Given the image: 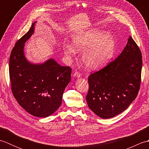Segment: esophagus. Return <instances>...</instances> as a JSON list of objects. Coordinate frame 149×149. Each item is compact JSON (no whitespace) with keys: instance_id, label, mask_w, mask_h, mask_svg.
<instances>
[{"instance_id":"34e87169","label":"esophagus","mask_w":149,"mask_h":149,"mask_svg":"<svg viewBox=\"0 0 149 149\" xmlns=\"http://www.w3.org/2000/svg\"><path fill=\"white\" fill-rule=\"evenodd\" d=\"M81 73L78 72H75L74 74V77H76V78H79V77H81Z\"/></svg>"}]
</instances>
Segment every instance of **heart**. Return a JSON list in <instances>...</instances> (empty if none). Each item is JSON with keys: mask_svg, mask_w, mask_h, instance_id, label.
Instances as JSON below:
<instances>
[{"mask_svg": "<svg viewBox=\"0 0 149 149\" xmlns=\"http://www.w3.org/2000/svg\"><path fill=\"white\" fill-rule=\"evenodd\" d=\"M72 46L64 47V54L68 58L77 51H84L82 61L87 68L95 69L106 64L115 52V41L111 34L106 31L91 29L75 36L72 40Z\"/></svg>", "mask_w": 149, "mask_h": 149, "instance_id": "heart-1", "label": "heart"}]
</instances>
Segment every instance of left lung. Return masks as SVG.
<instances>
[{"mask_svg": "<svg viewBox=\"0 0 149 149\" xmlns=\"http://www.w3.org/2000/svg\"><path fill=\"white\" fill-rule=\"evenodd\" d=\"M141 58L140 49L130 36L118 58L90 75L86 100L97 116L104 119L113 118L136 98L141 83Z\"/></svg>", "mask_w": 149, "mask_h": 149, "instance_id": "left-lung-1", "label": "left lung"}]
</instances>
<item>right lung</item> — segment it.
<instances>
[{"label": "right lung", "mask_w": 149, "mask_h": 149, "mask_svg": "<svg viewBox=\"0 0 149 149\" xmlns=\"http://www.w3.org/2000/svg\"><path fill=\"white\" fill-rule=\"evenodd\" d=\"M34 22L18 40L11 52L9 71L15 99L31 115L45 118L60 107L63 95L71 80L72 70L50 58L43 63L29 62L24 54L25 43L34 33Z\"/></svg>", "instance_id": "add662e5"}]
</instances>
